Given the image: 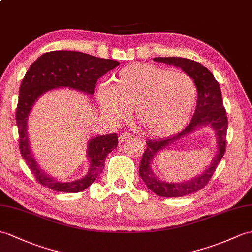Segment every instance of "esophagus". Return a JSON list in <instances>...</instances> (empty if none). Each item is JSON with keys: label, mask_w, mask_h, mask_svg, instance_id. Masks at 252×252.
<instances>
[{"label": "esophagus", "mask_w": 252, "mask_h": 252, "mask_svg": "<svg viewBox=\"0 0 252 252\" xmlns=\"http://www.w3.org/2000/svg\"><path fill=\"white\" fill-rule=\"evenodd\" d=\"M130 137H132L131 136V134H128V133H126V132H125V133H121L120 135H119V143H124V142H126V139H128Z\"/></svg>", "instance_id": "obj_1"}]
</instances>
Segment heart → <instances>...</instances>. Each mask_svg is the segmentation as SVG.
I'll return each instance as SVG.
<instances>
[{"label": "heart", "mask_w": 252, "mask_h": 252, "mask_svg": "<svg viewBox=\"0 0 252 252\" xmlns=\"http://www.w3.org/2000/svg\"><path fill=\"white\" fill-rule=\"evenodd\" d=\"M97 98L103 113L116 124L127 119L134 109V121L140 131L164 137L190 119L196 86L185 72L136 63L122 68L112 87H99Z\"/></svg>", "instance_id": "obj_1"}]
</instances>
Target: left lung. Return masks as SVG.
Returning <instances> with one entry per match:
<instances>
[{
	"label": "left lung",
	"instance_id": "left-lung-1",
	"mask_svg": "<svg viewBox=\"0 0 252 252\" xmlns=\"http://www.w3.org/2000/svg\"><path fill=\"white\" fill-rule=\"evenodd\" d=\"M157 62L179 66L193 78L197 88V103L190 124L175 136L164 139L148 140L139 165V175L148 188L156 194L164 197L185 196L205 187L217 168L226 148L227 117L222 101L219 83L208 69L196 61L179 57L155 58ZM209 124L218 135V153L211 165L202 175L185 183L173 184L158 180L150 164L155 155L166 145L188 134L200 125Z\"/></svg>",
	"mask_w": 252,
	"mask_h": 252
}]
</instances>
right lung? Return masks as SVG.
<instances>
[{
    "label": "right lung",
    "mask_w": 252,
    "mask_h": 252,
    "mask_svg": "<svg viewBox=\"0 0 252 252\" xmlns=\"http://www.w3.org/2000/svg\"><path fill=\"white\" fill-rule=\"evenodd\" d=\"M118 61L103 59L78 51H50L40 56L28 69L19 89L16 122L19 133L20 154L38 183L59 192H79L88 188L103 172L106 156L118 145L117 134L96 136L88 144L90 169L84 178L61 183L40 169L30 150L27 120L35 101L44 92L58 87H68L88 94L94 93L97 79L118 66Z\"/></svg>",
    "instance_id": "obj_1"
}]
</instances>
